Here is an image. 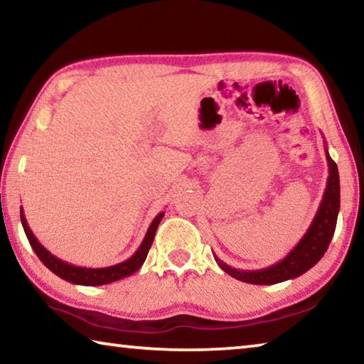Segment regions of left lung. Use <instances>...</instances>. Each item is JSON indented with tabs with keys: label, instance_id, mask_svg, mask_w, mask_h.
Here are the masks:
<instances>
[{
	"label": "left lung",
	"instance_id": "left-lung-1",
	"mask_svg": "<svg viewBox=\"0 0 364 364\" xmlns=\"http://www.w3.org/2000/svg\"><path fill=\"white\" fill-rule=\"evenodd\" d=\"M324 151L329 167L328 183H326L321 204H319L315 218H313L311 225L308 226L304 237L300 239L297 245H295L282 260L262 269H236L230 267V264H226L225 262H221L217 255H213L215 260L218 263V267L223 269L225 273L242 282H249V284L269 286L278 284V282L287 279L299 278V276L306 273L308 269L315 267V264L321 260L324 252L329 247L332 236H334L338 208H341V181H338V170L336 162L329 156L328 144H326Z\"/></svg>",
	"mask_w": 364,
	"mask_h": 364
}]
</instances>
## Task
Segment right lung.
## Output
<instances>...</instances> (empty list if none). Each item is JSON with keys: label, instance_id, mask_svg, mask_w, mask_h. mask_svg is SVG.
I'll return each instance as SVG.
<instances>
[{"label": "right lung", "instance_id": "1", "mask_svg": "<svg viewBox=\"0 0 364 364\" xmlns=\"http://www.w3.org/2000/svg\"><path fill=\"white\" fill-rule=\"evenodd\" d=\"M165 212H160L156 218L152 220V223L147 230L146 236L143 239V242L138 247V250L128 258V260L112 264V267H106V268H86V267H77V264L67 263L64 260H60L56 255H53L48 249L43 247L40 244L38 239L35 237V234L30 230V226L26 220V215H23V210L21 208V221L23 226V231L27 234V239L32 249L35 250L36 257L40 258L46 268L53 271L54 274L63 278L64 281H69L72 284H80V286H104V284H110V282L120 281L123 278H128L133 273L143 267V263L147 257V252H149L154 236H156L157 226L160 221H162Z\"/></svg>", "mask_w": 364, "mask_h": 364}]
</instances>
